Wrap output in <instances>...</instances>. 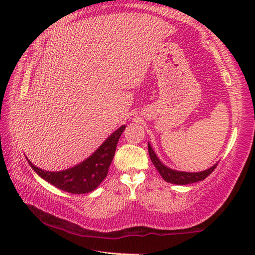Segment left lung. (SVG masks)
<instances>
[{"label": "left lung", "instance_id": "obj_1", "mask_svg": "<svg viewBox=\"0 0 255 255\" xmlns=\"http://www.w3.org/2000/svg\"><path fill=\"white\" fill-rule=\"evenodd\" d=\"M148 154L154 164V166L156 167V170L158 171V173L162 175V178L165 180L166 182L174 183V184H189V183H193V182H198V181L205 180L210 173H213V171L216 169V166H217V164H215V165L211 166L210 169L202 172H198V173L179 172V171L171 170L169 167L164 165L163 163H161V161L157 158L156 154L154 153V150L152 149V147H150L149 144H148Z\"/></svg>", "mask_w": 255, "mask_h": 255}]
</instances>
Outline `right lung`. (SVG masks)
Here are the masks:
<instances>
[{
    "instance_id": "1",
    "label": "right lung",
    "mask_w": 255,
    "mask_h": 255,
    "mask_svg": "<svg viewBox=\"0 0 255 255\" xmlns=\"http://www.w3.org/2000/svg\"><path fill=\"white\" fill-rule=\"evenodd\" d=\"M125 128L126 126L117 129L91 156L72 169L60 172H48L38 169L31 162H28L38 175L63 191L76 195L91 192L99 187V184L107 176L115 156L118 140Z\"/></svg>"
}]
</instances>
